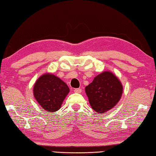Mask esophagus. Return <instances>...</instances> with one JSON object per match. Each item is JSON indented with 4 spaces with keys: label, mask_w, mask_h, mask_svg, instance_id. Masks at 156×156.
<instances>
[{
    "label": "esophagus",
    "mask_w": 156,
    "mask_h": 156,
    "mask_svg": "<svg viewBox=\"0 0 156 156\" xmlns=\"http://www.w3.org/2000/svg\"><path fill=\"white\" fill-rule=\"evenodd\" d=\"M81 88H75V89L74 90V92L75 93H81Z\"/></svg>",
    "instance_id": "34e87169"
}]
</instances>
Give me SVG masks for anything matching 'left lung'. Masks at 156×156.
<instances>
[{
  "mask_svg": "<svg viewBox=\"0 0 156 156\" xmlns=\"http://www.w3.org/2000/svg\"><path fill=\"white\" fill-rule=\"evenodd\" d=\"M91 107L96 112L105 113L121 98L123 87L121 82L111 72H103L86 87Z\"/></svg>",
  "mask_w": 156,
  "mask_h": 156,
  "instance_id": "1",
  "label": "left lung"
}]
</instances>
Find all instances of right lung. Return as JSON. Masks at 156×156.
Masks as SVG:
<instances>
[{
    "instance_id": "obj_1",
    "label": "right lung",
    "mask_w": 156,
    "mask_h": 156,
    "mask_svg": "<svg viewBox=\"0 0 156 156\" xmlns=\"http://www.w3.org/2000/svg\"><path fill=\"white\" fill-rule=\"evenodd\" d=\"M69 92V87L56 76L43 75L34 84L33 94L39 104L48 112L59 110Z\"/></svg>"
}]
</instances>
